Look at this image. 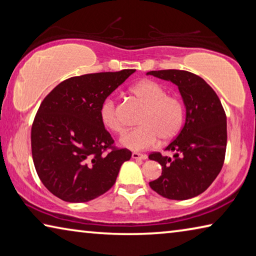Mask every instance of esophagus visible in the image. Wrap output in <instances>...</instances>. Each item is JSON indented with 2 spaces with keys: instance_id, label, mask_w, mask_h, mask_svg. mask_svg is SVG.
<instances>
[{
  "instance_id": "esophagus-1",
  "label": "esophagus",
  "mask_w": 256,
  "mask_h": 256,
  "mask_svg": "<svg viewBox=\"0 0 256 256\" xmlns=\"http://www.w3.org/2000/svg\"><path fill=\"white\" fill-rule=\"evenodd\" d=\"M132 158L136 159V160H146V154H138V152H133L132 154Z\"/></svg>"
}]
</instances>
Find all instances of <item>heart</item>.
Instances as JSON below:
<instances>
[{
    "instance_id": "1",
    "label": "heart",
    "mask_w": 256,
    "mask_h": 256,
    "mask_svg": "<svg viewBox=\"0 0 256 256\" xmlns=\"http://www.w3.org/2000/svg\"><path fill=\"white\" fill-rule=\"evenodd\" d=\"M136 100L144 106L138 128L120 138V144L134 151L149 149L162 142L175 138L183 128L184 106L174 94H168L166 88L154 80H144L130 89ZM102 122L107 130L123 133L124 125L120 118L118 106L112 99H107L100 108Z\"/></svg>"
}]
</instances>
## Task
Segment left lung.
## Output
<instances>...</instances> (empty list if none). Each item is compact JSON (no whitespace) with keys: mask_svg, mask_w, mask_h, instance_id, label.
<instances>
[{"mask_svg":"<svg viewBox=\"0 0 256 256\" xmlns=\"http://www.w3.org/2000/svg\"><path fill=\"white\" fill-rule=\"evenodd\" d=\"M178 86L186 110L185 124L166 146L172 157L154 152L149 159L162 167L149 185L170 200H188L204 192L222 170L227 146V118L220 99L206 82L183 70L146 73Z\"/></svg>","mask_w":256,"mask_h":256,"instance_id":"8db88e82","label":"left lung"}]
</instances>
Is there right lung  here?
<instances>
[{
  "label": "right lung",
  "instance_id": "right-lung-1",
  "mask_svg": "<svg viewBox=\"0 0 256 256\" xmlns=\"http://www.w3.org/2000/svg\"><path fill=\"white\" fill-rule=\"evenodd\" d=\"M136 70L100 72L60 82L40 104L32 152L42 183L60 200L88 202L106 193L131 151L116 149L100 118L105 99ZM110 148L108 154L103 151Z\"/></svg>",
  "mask_w": 256,
  "mask_h": 256
}]
</instances>
